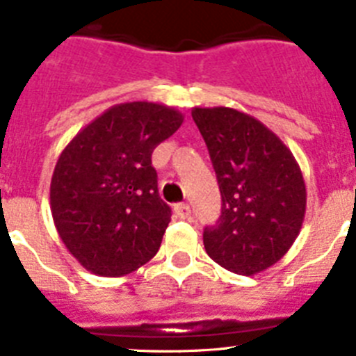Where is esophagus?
<instances>
[{
    "mask_svg": "<svg viewBox=\"0 0 356 356\" xmlns=\"http://www.w3.org/2000/svg\"><path fill=\"white\" fill-rule=\"evenodd\" d=\"M175 213L180 219H191V207L187 203H178V205H175Z\"/></svg>",
    "mask_w": 356,
    "mask_h": 356,
    "instance_id": "1",
    "label": "esophagus"
}]
</instances>
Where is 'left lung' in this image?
<instances>
[{
	"label": "left lung",
	"mask_w": 356,
	"mask_h": 356,
	"mask_svg": "<svg viewBox=\"0 0 356 356\" xmlns=\"http://www.w3.org/2000/svg\"><path fill=\"white\" fill-rule=\"evenodd\" d=\"M193 119L222 200L217 225L203 232L207 253L235 275H259L300 235L307 210L303 172L278 135L253 115L228 106H194Z\"/></svg>",
	"instance_id": "left-lung-1"
}]
</instances>
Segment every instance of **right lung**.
Returning a JSON list of instances; mask_svg holds the SVG:
<instances>
[{
    "mask_svg": "<svg viewBox=\"0 0 356 356\" xmlns=\"http://www.w3.org/2000/svg\"><path fill=\"white\" fill-rule=\"evenodd\" d=\"M181 122V112L160 103H119L64 147L49 205L62 242L87 271L124 276L156 254L171 209L159 196L151 153Z\"/></svg>",
    "mask_w": 356,
    "mask_h": 356,
    "instance_id": "obj_1",
    "label": "right lung"
}]
</instances>
